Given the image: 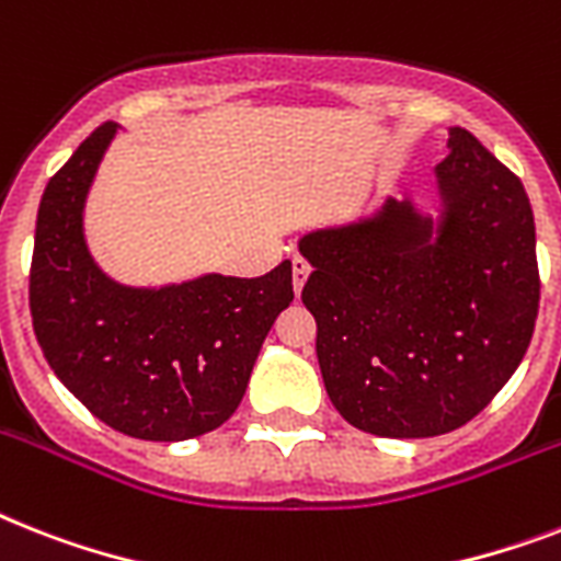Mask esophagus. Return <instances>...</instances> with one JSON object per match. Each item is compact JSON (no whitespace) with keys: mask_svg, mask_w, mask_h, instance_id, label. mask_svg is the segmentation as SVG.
<instances>
[{"mask_svg":"<svg viewBox=\"0 0 561 561\" xmlns=\"http://www.w3.org/2000/svg\"><path fill=\"white\" fill-rule=\"evenodd\" d=\"M308 273H311L308 262H302V259H294V294L296 296L302 294L305 282H308Z\"/></svg>","mask_w":561,"mask_h":561,"instance_id":"esophagus-1","label":"esophagus"}]
</instances>
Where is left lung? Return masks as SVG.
I'll return each instance as SVG.
<instances>
[{"instance_id":"8db88e82","label":"left lung","mask_w":561,"mask_h":561,"mask_svg":"<svg viewBox=\"0 0 561 561\" xmlns=\"http://www.w3.org/2000/svg\"><path fill=\"white\" fill-rule=\"evenodd\" d=\"M446 147L438 216L386 198L299 239L328 398L380 438H435L472 421L518 368L539 313L525 186L461 126Z\"/></svg>"}]
</instances>
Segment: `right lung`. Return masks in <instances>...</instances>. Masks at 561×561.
<instances>
[{"label":"right lung","instance_id":"1","mask_svg":"<svg viewBox=\"0 0 561 561\" xmlns=\"http://www.w3.org/2000/svg\"><path fill=\"white\" fill-rule=\"evenodd\" d=\"M117 129L91 131L45 186L31 262L36 343L62 386L112 430L198 438L239 409L259 348L294 299L290 262L256 279L204 273L161 288L103 273L83 218Z\"/></svg>","mask_w":561,"mask_h":561}]
</instances>
